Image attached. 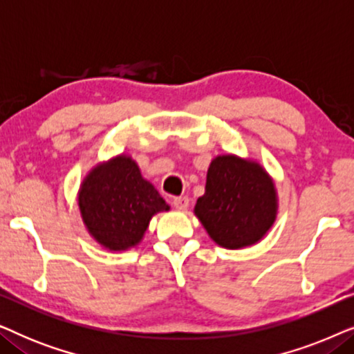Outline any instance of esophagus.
I'll use <instances>...</instances> for the list:
<instances>
[{
  "mask_svg": "<svg viewBox=\"0 0 354 354\" xmlns=\"http://www.w3.org/2000/svg\"><path fill=\"white\" fill-rule=\"evenodd\" d=\"M172 205H174V207H177L178 211H187L188 205H190V200H188L187 196H177V198H174Z\"/></svg>",
  "mask_w": 354,
  "mask_h": 354,
  "instance_id": "esophagus-1",
  "label": "esophagus"
}]
</instances>
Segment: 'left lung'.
Here are the masks:
<instances>
[{
	"instance_id": "obj_1",
	"label": "left lung",
	"mask_w": 354,
	"mask_h": 354,
	"mask_svg": "<svg viewBox=\"0 0 354 354\" xmlns=\"http://www.w3.org/2000/svg\"><path fill=\"white\" fill-rule=\"evenodd\" d=\"M277 209L274 180L259 162L221 154L209 164L205 195L193 212L217 245L240 250L263 240Z\"/></svg>"
}]
</instances>
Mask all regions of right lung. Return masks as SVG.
I'll return each instance as SVG.
<instances>
[{
	"label": "right lung",
	"instance_id": "right-lung-1",
	"mask_svg": "<svg viewBox=\"0 0 354 354\" xmlns=\"http://www.w3.org/2000/svg\"><path fill=\"white\" fill-rule=\"evenodd\" d=\"M77 203L85 229L109 251L137 246L151 217L171 209L127 154L96 164L80 183Z\"/></svg>",
	"mask_w": 354,
	"mask_h": 354
}]
</instances>
